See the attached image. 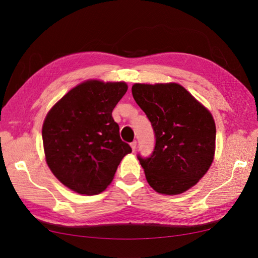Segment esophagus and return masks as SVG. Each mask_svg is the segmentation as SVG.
I'll return each instance as SVG.
<instances>
[{"instance_id":"esophagus-1","label":"esophagus","mask_w":258,"mask_h":258,"mask_svg":"<svg viewBox=\"0 0 258 258\" xmlns=\"http://www.w3.org/2000/svg\"><path fill=\"white\" fill-rule=\"evenodd\" d=\"M136 146H138V142H136V141H134V142H132V143H131V147H132L133 152H135Z\"/></svg>"}]
</instances>
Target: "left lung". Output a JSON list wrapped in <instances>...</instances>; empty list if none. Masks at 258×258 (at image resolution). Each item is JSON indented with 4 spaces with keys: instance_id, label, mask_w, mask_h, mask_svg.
<instances>
[{
    "instance_id": "left-lung-1",
    "label": "left lung",
    "mask_w": 258,
    "mask_h": 258,
    "mask_svg": "<svg viewBox=\"0 0 258 258\" xmlns=\"http://www.w3.org/2000/svg\"><path fill=\"white\" fill-rule=\"evenodd\" d=\"M132 94L155 134L151 156L138 155L147 182L161 194L184 193L213 162L216 127L211 112L176 83H136Z\"/></svg>"
}]
</instances>
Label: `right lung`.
<instances>
[{"label":"right lung","mask_w":258,"mask_h":258,"mask_svg":"<svg viewBox=\"0 0 258 258\" xmlns=\"http://www.w3.org/2000/svg\"><path fill=\"white\" fill-rule=\"evenodd\" d=\"M127 91L124 82L92 80L65 94L43 123L48 167L67 187L94 195L112 182L122 158L132 152L120 140L112 112Z\"/></svg>","instance_id":"right-lung-1"}]
</instances>
